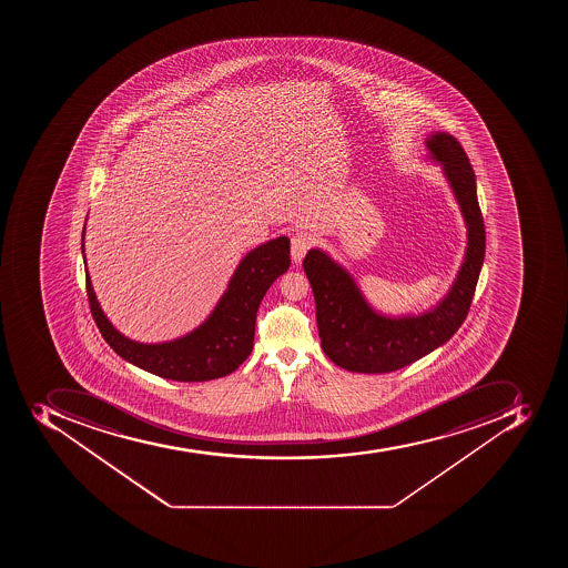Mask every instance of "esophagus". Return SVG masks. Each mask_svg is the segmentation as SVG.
Segmentation results:
<instances>
[{
  "label": "esophagus",
  "instance_id": "34e87169",
  "mask_svg": "<svg viewBox=\"0 0 568 568\" xmlns=\"http://www.w3.org/2000/svg\"><path fill=\"white\" fill-rule=\"evenodd\" d=\"M313 246V237L305 231H298V233L291 236V257L295 263L304 260V255L307 254L308 248Z\"/></svg>",
  "mask_w": 568,
  "mask_h": 568
}]
</instances>
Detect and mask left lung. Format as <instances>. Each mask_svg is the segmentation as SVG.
<instances>
[{
  "instance_id": "1",
  "label": "left lung",
  "mask_w": 568,
  "mask_h": 568,
  "mask_svg": "<svg viewBox=\"0 0 568 568\" xmlns=\"http://www.w3.org/2000/svg\"><path fill=\"white\" fill-rule=\"evenodd\" d=\"M426 145L432 158L443 165L469 229L464 264L446 298L429 313L385 317L367 305L346 270L325 252L308 251L304 270L316 302L322 348L344 369L375 375L410 366L452 339L469 314L485 260V224L476 195V175L460 142L452 134H432Z\"/></svg>"
}]
</instances>
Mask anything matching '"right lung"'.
<instances>
[{
	"mask_svg": "<svg viewBox=\"0 0 568 568\" xmlns=\"http://www.w3.org/2000/svg\"><path fill=\"white\" fill-rule=\"evenodd\" d=\"M290 257L286 236L275 237L248 252L206 322L197 331L170 343H134L119 334L99 307L85 268L90 313L110 348L140 369L175 382L215 381L236 371L251 355L261 300L278 275L287 272Z\"/></svg>",
	"mask_w": 568,
	"mask_h": 568,
	"instance_id": "obj_1",
	"label": "right lung"
}]
</instances>
